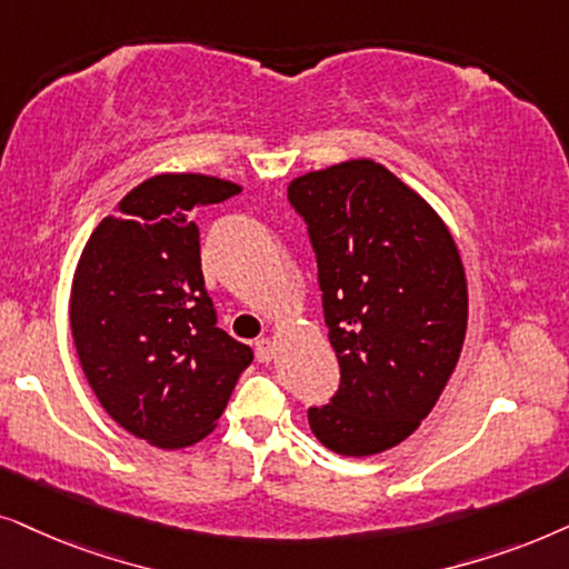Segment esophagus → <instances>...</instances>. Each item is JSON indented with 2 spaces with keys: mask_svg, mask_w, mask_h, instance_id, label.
Segmentation results:
<instances>
[{
  "mask_svg": "<svg viewBox=\"0 0 569 569\" xmlns=\"http://www.w3.org/2000/svg\"><path fill=\"white\" fill-rule=\"evenodd\" d=\"M272 353H276V343H272L270 338L254 340V356H257V361H270Z\"/></svg>",
  "mask_w": 569,
  "mask_h": 569,
  "instance_id": "obj_1",
  "label": "esophagus"
}]
</instances>
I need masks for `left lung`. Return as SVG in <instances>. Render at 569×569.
I'll use <instances>...</instances> for the list:
<instances>
[{
  "instance_id": "obj_1",
  "label": "left lung",
  "mask_w": 569,
  "mask_h": 569,
  "mask_svg": "<svg viewBox=\"0 0 569 569\" xmlns=\"http://www.w3.org/2000/svg\"><path fill=\"white\" fill-rule=\"evenodd\" d=\"M317 257L340 385L307 411L325 448L377 456L442 396L468 325L458 247L429 202L385 166L346 161L289 184Z\"/></svg>"
}]
</instances>
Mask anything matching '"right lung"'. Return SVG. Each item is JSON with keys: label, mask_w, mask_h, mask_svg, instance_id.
Returning <instances> with one entry per match:
<instances>
[{"label": "right lung", "mask_w": 569, "mask_h": 569, "mask_svg": "<svg viewBox=\"0 0 569 569\" xmlns=\"http://www.w3.org/2000/svg\"><path fill=\"white\" fill-rule=\"evenodd\" d=\"M202 173H158L90 233L72 280L82 372L119 427L163 450L200 442L252 348L218 328L194 210L239 194Z\"/></svg>", "instance_id": "obj_1"}]
</instances>
